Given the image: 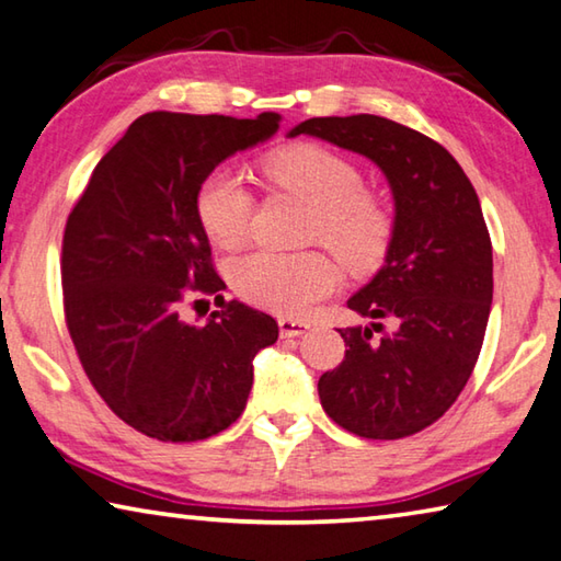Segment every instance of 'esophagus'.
I'll return each mask as SVG.
<instances>
[{
  "label": "esophagus",
  "instance_id": "obj_1",
  "mask_svg": "<svg viewBox=\"0 0 561 561\" xmlns=\"http://www.w3.org/2000/svg\"><path fill=\"white\" fill-rule=\"evenodd\" d=\"M278 325H280V335L283 337H300V335H306V332L310 330V322L293 320V318H280Z\"/></svg>",
  "mask_w": 561,
  "mask_h": 561
}]
</instances>
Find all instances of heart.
Instances as JSON below:
<instances>
[{
  "label": "heart",
  "instance_id": "b5f03b06",
  "mask_svg": "<svg viewBox=\"0 0 561 561\" xmlns=\"http://www.w3.org/2000/svg\"><path fill=\"white\" fill-rule=\"evenodd\" d=\"M265 174L310 206L308 241L325 243L350 271H375L387 259L394 216L377 194L362 190V174L345 157L318 145H298L271 154ZM196 216L211 241L233 249L251 231L253 194L233 172L216 170L196 190ZM231 283L253 306L306 316L337 288L340 271L322 251H253L233 261Z\"/></svg>",
  "mask_w": 561,
  "mask_h": 561
}]
</instances>
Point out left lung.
Segmentation results:
<instances>
[{
    "label": "left lung",
    "instance_id": "obj_1",
    "mask_svg": "<svg viewBox=\"0 0 561 561\" xmlns=\"http://www.w3.org/2000/svg\"><path fill=\"white\" fill-rule=\"evenodd\" d=\"M298 135L369 157L397 206L385 268L347 300L371 325L340 330L345 359L320 377V404L355 436H414L454 407L483 347L493 243L478 194L444 145L387 117H310Z\"/></svg>",
    "mask_w": 561,
    "mask_h": 561
}]
</instances>
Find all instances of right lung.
Masks as SVG:
<instances>
[{"label":"right lung","instance_id":"add662e5","mask_svg":"<svg viewBox=\"0 0 561 561\" xmlns=\"http://www.w3.org/2000/svg\"><path fill=\"white\" fill-rule=\"evenodd\" d=\"M278 113H145L91 174L61 243L64 316L93 389L117 419L164 444L229 428L245 409L255 352L278 340L265 312L226 302L196 190L226 157L278 130ZM192 295L222 300L204 327ZM202 302V300H194Z\"/></svg>","mask_w":561,"mask_h":561}]
</instances>
